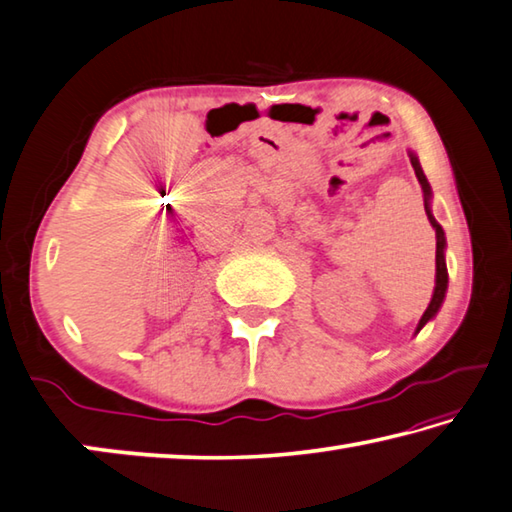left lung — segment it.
Wrapping results in <instances>:
<instances>
[{
	"instance_id": "8db88e82",
	"label": "left lung",
	"mask_w": 512,
	"mask_h": 512,
	"mask_svg": "<svg viewBox=\"0 0 512 512\" xmlns=\"http://www.w3.org/2000/svg\"><path fill=\"white\" fill-rule=\"evenodd\" d=\"M410 163L415 167V177L420 181V186L424 190V208H426V215H429V222L433 224L435 229V290H433V297H431V304L426 308L420 324H417V331L422 329V326L431 320V317L438 313V308L442 306V299H445V292H447V265H445V231H442V226L435 222V217L431 215V206H429V199H431V186L429 181H426L424 172L420 163H417V158L410 154Z\"/></svg>"
}]
</instances>
